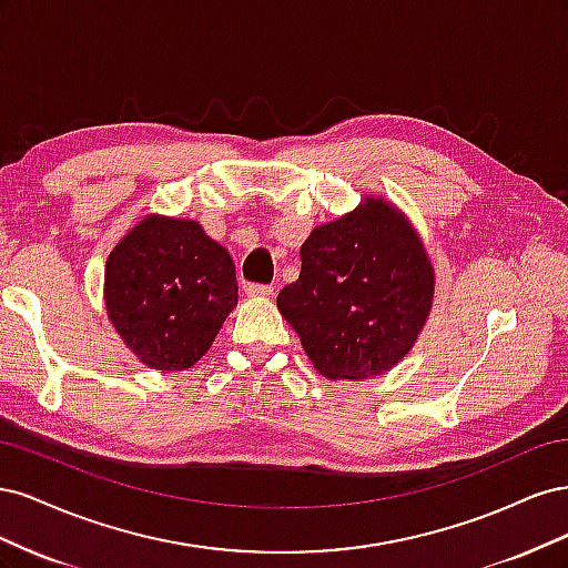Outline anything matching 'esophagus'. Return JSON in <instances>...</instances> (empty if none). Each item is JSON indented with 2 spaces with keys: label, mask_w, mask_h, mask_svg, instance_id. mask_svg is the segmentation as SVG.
<instances>
[{
  "label": "esophagus",
  "mask_w": 568,
  "mask_h": 568,
  "mask_svg": "<svg viewBox=\"0 0 568 568\" xmlns=\"http://www.w3.org/2000/svg\"><path fill=\"white\" fill-rule=\"evenodd\" d=\"M244 291L248 296H270L272 294V286L270 284H253V282H248V284H244Z\"/></svg>",
  "instance_id": "1"
}]
</instances>
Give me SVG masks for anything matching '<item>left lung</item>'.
<instances>
[{"label":"left lung","mask_w":568,"mask_h":568,"mask_svg":"<svg viewBox=\"0 0 568 568\" xmlns=\"http://www.w3.org/2000/svg\"><path fill=\"white\" fill-rule=\"evenodd\" d=\"M434 270L407 220L382 199L315 227L301 277L277 307L329 379H367L407 355L432 311Z\"/></svg>","instance_id":"8db88e82"}]
</instances>
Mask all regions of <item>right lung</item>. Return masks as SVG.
<instances>
[{"mask_svg":"<svg viewBox=\"0 0 568 568\" xmlns=\"http://www.w3.org/2000/svg\"><path fill=\"white\" fill-rule=\"evenodd\" d=\"M234 305L232 257L192 220L151 215L106 261L109 317L153 369L192 367Z\"/></svg>","mask_w":568,"mask_h":568,"instance_id":"1","label":"right lung"}]
</instances>
